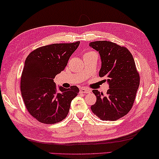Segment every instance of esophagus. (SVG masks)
Segmentation results:
<instances>
[{"mask_svg":"<svg viewBox=\"0 0 159 159\" xmlns=\"http://www.w3.org/2000/svg\"><path fill=\"white\" fill-rule=\"evenodd\" d=\"M80 92L82 93H88L91 92V90L88 89V88H82L80 89Z\"/></svg>","mask_w":159,"mask_h":159,"instance_id":"esophagus-1","label":"esophagus"}]
</instances>
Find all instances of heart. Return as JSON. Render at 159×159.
Instances as JSON below:
<instances>
[{"instance_id":"1","label":"heart","mask_w":159,"mask_h":159,"mask_svg":"<svg viewBox=\"0 0 159 159\" xmlns=\"http://www.w3.org/2000/svg\"><path fill=\"white\" fill-rule=\"evenodd\" d=\"M92 53H95L94 52H92V51H90V52H87L85 53V54H84V55H90V54H92Z\"/></svg>"}]
</instances>
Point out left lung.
<instances>
[{"label": "left lung", "mask_w": 159, "mask_h": 159, "mask_svg": "<svg viewBox=\"0 0 159 159\" xmlns=\"http://www.w3.org/2000/svg\"><path fill=\"white\" fill-rule=\"evenodd\" d=\"M90 46L99 52L102 68L99 77L107 81L110 88L104 95L97 90L93 93L96 102L91 110L102 120H116L132 108L139 85V75L131 53L126 47L108 41H97Z\"/></svg>", "instance_id": "8db88e82"}]
</instances>
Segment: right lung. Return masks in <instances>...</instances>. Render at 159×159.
<instances>
[{
  "label": "right lung",
  "instance_id": "obj_1",
  "mask_svg": "<svg viewBox=\"0 0 159 159\" xmlns=\"http://www.w3.org/2000/svg\"><path fill=\"white\" fill-rule=\"evenodd\" d=\"M80 42L52 44L39 47L25 61L20 90L27 110L39 122L53 124L66 118L71 101L80 90L77 86L60 87L54 78L65 69Z\"/></svg>",
  "mask_w": 159,
  "mask_h": 159
}]
</instances>
